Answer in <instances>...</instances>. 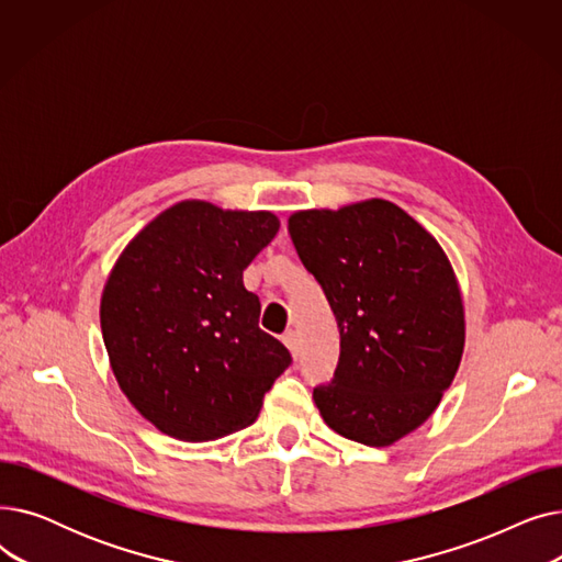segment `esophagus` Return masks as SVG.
<instances>
[{
  "mask_svg": "<svg viewBox=\"0 0 562 562\" xmlns=\"http://www.w3.org/2000/svg\"><path fill=\"white\" fill-rule=\"evenodd\" d=\"M282 344L293 352V356H299V335H296V333L286 330V333L282 335Z\"/></svg>",
  "mask_w": 562,
  "mask_h": 562,
  "instance_id": "1",
  "label": "esophagus"
}]
</instances>
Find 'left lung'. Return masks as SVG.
<instances>
[{"label": "left lung", "instance_id": "1", "mask_svg": "<svg viewBox=\"0 0 562 562\" xmlns=\"http://www.w3.org/2000/svg\"><path fill=\"white\" fill-rule=\"evenodd\" d=\"M305 269L335 312L341 350L314 403L335 432L390 447L417 430L451 387L464 305L435 236L390 200L289 216Z\"/></svg>", "mask_w": 562, "mask_h": 562}]
</instances>
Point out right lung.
Here are the masks:
<instances>
[{
	"label": "right lung",
	"mask_w": 562,
	"mask_h": 562,
	"mask_svg": "<svg viewBox=\"0 0 562 562\" xmlns=\"http://www.w3.org/2000/svg\"><path fill=\"white\" fill-rule=\"evenodd\" d=\"M278 229L271 212L182 200L113 263L100 301L104 346L117 385L157 430L182 441L244 430L291 364L244 286Z\"/></svg>",
	"instance_id": "1"
}]
</instances>
